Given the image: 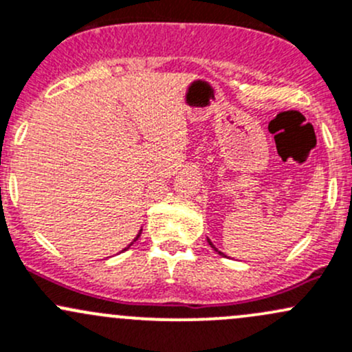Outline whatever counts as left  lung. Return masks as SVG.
Masks as SVG:
<instances>
[{
    "mask_svg": "<svg viewBox=\"0 0 352 352\" xmlns=\"http://www.w3.org/2000/svg\"><path fill=\"white\" fill-rule=\"evenodd\" d=\"M207 243H209V244H210V248H212V250H214V251H217V253H219V254H223V256H226V254H224V253H221V251H219V250H217V248H216V246H214V244H212V241H210V239H209V238H207Z\"/></svg>",
    "mask_w": 352,
    "mask_h": 352,
    "instance_id": "1",
    "label": "left lung"
}]
</instances>
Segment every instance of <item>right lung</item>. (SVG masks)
Listing matches in <instances>:
<instances>
[{"label":"right lung","instance_id":"1","mask_svg":"<svg viewBox=\"0 0 352 352\" xmlns=\"http://www.w3.org/2000/svg\"><path fill=\"white\" fill-rule=\"evenodd\" d=\"M140 234H142V229H140V232H138V234H136V238H135V239H133V243H135V241H136V239H138V238H140ZM133 243H131V244H133ZM131 244H129V246H131ZM129 246H128V248H129ZM128 248H124V250H123V251H126V250H128Z\"/></svg>","mask_w":352,"mask_h":352}]
</instances>
